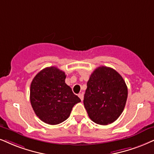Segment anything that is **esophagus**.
Returning a JSON list of instances; mask_svg holds the SVG:
<instances>
[{"instance_id": "esophagus-1", "label": "esophagus", "mask_w": 154, "mask_h": 154, "mask_svg": "<svg viewBox=\"0 0 154 154\" xmlns=\"http://www.w3.org/2000/svg\"><path fill=\"white\" fill-rule=\"evenodd\" d=\"M78 97L80 98L81 101H83V99H84V94H82V93H79V94H78Z\"/></svg>"}]
</instances>
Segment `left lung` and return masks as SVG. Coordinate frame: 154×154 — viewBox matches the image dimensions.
<instances>
[{"mask_svg":"<svg viewBox=\"0 0 154 154\" xmlns=\"http://www.w3.org/2000/svg\"><path fill=\"white\" fill-rule=\"evenodd\" d=\"M84 97V105L91 121L112 124L122 114L127 100L125 81L115 69L99 67L91 73Z\"/></svg>","mask_w":154,"mask_h":154,"instance_id":"8db88e82","label":"left lung"}]
</instances>
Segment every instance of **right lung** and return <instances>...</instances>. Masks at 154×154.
Listing matches in <instances>:
<instances>
[{
    "instance_id": "right-lung-1",
    "label": "right lung",
    "mask_w": 154,
    "mask_h": 154,
    "mask_svg": "<svg viewBox=\"0 0 154 154\" xmlns=\"http://www.w3.org/2000/svg\"><path fill=\"white\" fill-rule=\"evenodd\" d=\"M66 75L55 67L38 72L30 85V100L38 118L45 123L56 125L70 115L72 107L81 100L65 83Z\"/></svg>"
}]
</instances>
